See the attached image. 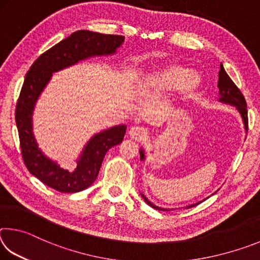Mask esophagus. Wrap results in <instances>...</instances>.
<instances>
[{"instance_id": "34e87169", "label": "esophagus", "mask_w": 260, "mask_h": 260, "mask_svg": "<svg viewBox=\"0 0 260 260\" xmlns=\"http://www.w3.org/2000/svg\"><path fill=\"white\" fill-rule=\"evenodd\" d=\"M128 134H129V136L133 140H135V141H141V140H144L147 138V135H148V133H147V131L143 128V127H140V126H134V127H132V128L129 129V132H128Z\"/></svg>"}]
</instances>
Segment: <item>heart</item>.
I'll return each mask as SVG.
<instances>
[{
	"mask_svg": "<svg viewBox=\"0 0 260 260\" xmlns=\"http://www.w3.org/2000/svg\"><path fill=\"white\" fill-rule=\"evenodd\" d=\"M202 77L191 69L180 64H169L147 74L141 80L143 90H172L178 88L179 94L183 99H189L200 90Z\"/></svg>",
	"mask_w": 260,
	"mask_h": 260,
	"instance_id": "obj_1",
	"label": "heart"
}]
</instances>
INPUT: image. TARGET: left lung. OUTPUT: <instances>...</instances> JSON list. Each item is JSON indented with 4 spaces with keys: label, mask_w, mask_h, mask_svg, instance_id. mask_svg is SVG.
Returning <instances> with one entry per match:
<instances>
[{
    "label": "left lung",
    "mask_w": 260,
    "mask_h": 260,
    "mask_svg": "<svg viewBox=\"0 0 260 260\" xmlns=\"http://www.w3.org/2000/svg\"><path fill=\"white\" fill-rule=\"evenodd\" d=\"M218 88H219V100H218L219 102L234 105L237 111H239V113L241 114L242 120H243V124H244L245 132H248V110H246L245 99H244V96L242 95L241 90L236 87L235 83L233 82V80L230 78V76H228V74L226 73L225 69H223V67H222V64H220ZM140 157H141V160H144V158H146V156H144V151L142 150V149L140 150ZM141 196H142V199L144 200V202H146L148 205H150L151 208L156 209V210H159V211H169V209L159 208V206H157L153 203H151V202L149 201L147 197L143 195V193H141ZM202 202H203V201L197 202V203H195V204L188 205V206H186V208L190 209V208H192V206L199 205L200 203H202Z\"/></svg>",
    "instance_id": "obj_1"
}]
</instances>
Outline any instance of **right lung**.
<instances>
[{
    "label": "right lung",
    "mask_w": 260,
    "mask_h": 260,
    "mask_svg": "<svg viewBox=\"0 0 260 260\" xmlns=\"http://www.w3.org/2000/svg\"><path fill=\"white\" fill-rule=\"evenodd\" d=\"M124 40L125 37L122 35L77 30L43 52L26 74L16 105V124L21 155L29 172L57 191L78 192L91 186L98 178L105 153L124 140L126 126L118 125L95 134L83 148L77 160L76 170L69 172L43 155L41 149H39L33 134L35 103L50 81L52 73L89 57L113 55Z\"/></svg>",
    "instance_id": "1"
}]
</instances>
